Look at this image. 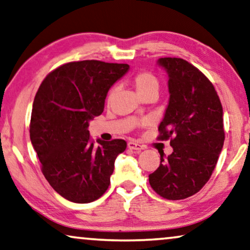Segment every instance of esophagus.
Instances as JSON below:
<instances>
[{"mask_svg": "<svg viewBox=\"0 0 250 250\" xmlns=\"http://www.w3.org/2000/svg\"><path fill=\"white\" fill-rule=\"evenodd\" d=\"M128 148L131 149V150H136V151H141L144 149V147L141 146V145L133 143V141H130V143H128Z\"/></svg>", "mask_w": 250, "mask_h": 250, "instance_id": "esophagus-1", "label": "esophagus"}]
</instances>
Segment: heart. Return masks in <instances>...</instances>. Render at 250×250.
Listing matches in <instances>:
<instances>
[{
    "mask_svg": "<svg viewBox=\"0 0 250 250\" xmlns=\"http://www.w3.org/2000/svg\"><path fill=\"white\" fill-rule=\"evenodd\" d=\"M132 84L137 89L138 94L140 96L147 94H157L159 88V80L154 73L148 72V70H140L136 73L132 77ZM117 88H110L109 93L106 95V102L110 103L112 101Z\"/></svg>",
    "mask_w": 250,
    "mask_h": 250,
    "instance_id": "1",
    "label": "heart"
}]
</instances>
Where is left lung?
Wrapping results in <instances>:
<instances>
[{
    "label": "left lung",
    "mask_w": 250,
    "mask_h": 250,
    "mask_svg": "<svg viewBox=\"0 0 250 250\" xmlns=\"http://www.w3.org/2000/svg\"><path fill=\"white\" fill-rule=\"evenodd\" d=\"M168 74L169 102L158 126L159 140L170 139L173 152L161 154L149 175L152 189L167 200L194 195L210 180L225 141L223 111L213 84L182 58H159Z\"/></svg>",
    "instance_id": "left-lung-1"
}]
</instances>
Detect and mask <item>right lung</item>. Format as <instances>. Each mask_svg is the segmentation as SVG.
<instances>
[{"instance_id":"obj_1","label":"right lung","mask_w":250,"mask_h":250,"mask_svg":"<svg viewBox=\"0 0 250 250\" xmlns=\"http://www.w3.org/2000/svg\"><path fill=\"white\" fill-rule=\"evenodd\" d=\"M128 64L100 61L67 62L50 72L33 100L30 139L42 172L59 195L75 203L101 197L110 185L124 139L95 145L88 122L101 114L110 87Z\"/></svg>"}]
</instances>
